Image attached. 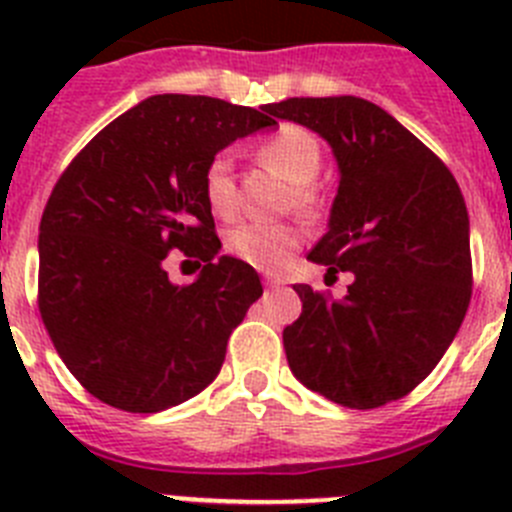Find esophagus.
Listing matches in <instances>:
<instances>
[{"label": "esophagus", "instance_id": "34e87169", "mask_svg": "<svg viewBox=\"0 0 512 512\" xmlns=\"http://www.w3.org/2000/svg\"><path fill=\"white\" fill-rule=\"evenodd\" d=\"M264 282H266V287H279V284H282V279H279V277H271V274H266Z\"/></svg>", "mask_w": 512, "mask_h": 512}]
</instances>
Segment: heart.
<instances>
[{
	"instance_id": "1",
	"label": "heart",
	"mask_w": 512,
	"mask_h": 512,
	"mask_svg": "<svg viewBox=\"0 0 512 512\" xmlns=\"http://www.w3.org/2000/svg\"><path fill=\"white\" fill-rule=\"evenodd\" d=\"M261 161L287 176L297 187L310 184L320 174L323 151L318 138L305 128L284 125L279 133L266 138L259 148ZM202 192L210 210L220 217H228L235 210V182L233 158L220 151L207 161L202 171ZM305 194V189H300ZM302 230L297 225H266V223H241L235 225L225 238V246L233 256L251 264L253 269L277 271L284 261L302 246Z\"/></svg>"
}]
</instances>
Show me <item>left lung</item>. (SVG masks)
<instances>
[{"mask_svg": "<svg viewBox=\"0 0 512 512\" xmlns=\"http://www.w3.org/2000/svg\"><path fill=\"white\" fill-rule=\"evenodd\" d=\"M269 112L333 148L341 182L328 233L307 259L354 274L343 300L295 284L302 315L284 328L289 369L343 408L400 400L436 369L472 300L459 184L431 148L361 97H292Z\"/></svg>", "mask_w": 512, "mask_h": 512, "instance_id": "obj_1", "label": "left lung"}]
</instances>
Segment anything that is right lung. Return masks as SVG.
I'll return each instance as SVG.
<instances>
[{
	"instance_id": "obj_1",
	"label": "right lung",
	"mask_w": 512,
	"mask_h": 512,
	"mask_svg": "<svg viewBox=\"0 0 512 512\" xmlns=\"http://www.w3.org/2000/svg\"><path fill=\"white\" fill-rule=\"evenodd\" d=\"M277 125L215 97L156 94L99 130L40 220L38 307L63 364L97 400L158 413L217 377L233 328L264 295L246 261L217 256L202 171L233 140ZM174 247L206 261L179 288Z\"/></svg>"
}]
</instances>
